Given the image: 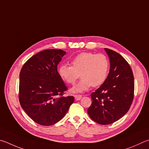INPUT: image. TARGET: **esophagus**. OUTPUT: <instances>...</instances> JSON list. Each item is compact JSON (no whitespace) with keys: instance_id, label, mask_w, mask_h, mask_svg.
<instances>
[{"instance_id":"esophagus-1","label":"esophagus","mask_w":149,"mask_h":149,"mask_svg":"<svg viewBox=\"0 0 149 149\" xmlns=\"http://www.w3.org/2000/svg\"><path fill=\"white\" fill-rule=\"evenodd\" d=\"M74 98L77 101H79L82 99V95H74Z\"/></svg>"}]
</instances>
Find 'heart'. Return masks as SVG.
Listing matches in <instances>:
<instances>
[{"label": "heart", "mask_w": 149, "mask_h": 149, "mask_svg": "<svg viewBox=\"0 0 149 149\" xmlns=\"http://www.w3.org/2000/svg\"><path fill=\"white\" fill-rule=\"evenodd\" d=\"M71 65L61 64L57 69L60 78L68 84H73L80 77L82 79L70 92H85L93 86H99L105 81L109 70V61L105 55L91 52L78 54L71 60Z\"/></svg>", "instance_id": "b5f03b06"}]
</instances>
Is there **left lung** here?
Wrapping results in <instances>:
<instances>
[{
    "instance_id": "1",
    "label": "left lung",
    "mask_w": 149,
    "mask_h": 149,
    "mask_svg": "<svg viewBox=\"0 0 149 149\" xmlns=\"http://www.w3.org/2000/svg\"><path fill=\"white\" fill-rule=\"evenodd\" d=\"M110 59V70L105 81L91 94L88 109L93 121L107 125L118 120L131 107L134 95V78L128 63L120 54L105 48Z\"/></svg>"
}]
</instances>
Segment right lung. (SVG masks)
I'll list each match as a JSON object with an SVG mask.
<instances>
[{
    "label": "right lung",
    "instance_id": "right-lung-1",
    "mask_svg": "<svg viewBox=\"0 0 149 149\" xmlns=\"http://www.w3.org/2000/svg\"><path fill=\"white\" fill-rule=\"evenodd\" d=\"M66 52L49 49L29 59L19 73L20 105L34 122L51 126L63 118L74 102L64 97L67 88L57 72V65Z\"/></svg>",
    "mask_w": 149,
    "mask_h": 149
}]
</instances>
